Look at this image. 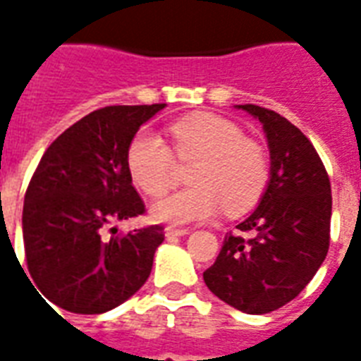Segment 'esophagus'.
Here are the masks:
<instances>
[{"mask_svg": "<svg viewBox=\"0 0 361 361\" xmlns=\"http://www.w3.org/2000/svg\"><path fill=\"white\" fill-rule=\"evenodd\" d=\"M164 234H166V238H180V236H185V234H189V228L166 226V228H164Z\"/></svg>", "mask_w": 361, "mask_h": 361, "instance_id": "1", "label": "esophagus"}]
</instances>
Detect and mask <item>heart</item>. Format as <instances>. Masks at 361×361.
<instances>
[{
  "mask_svg": "<svg viewBox=\"0 0 361 361\" xmlns=\"http://www.w3.org/2000/svg\"><path fill=\"white\" fill-rule=\"evenodd\" d=\"M170 136L178 161H195L189 170L192 185L153 204V219L189 225L212 219L223 208L241 214L260 198L269 178L268 157L236 123L200 112L172 125ZM127 169L135 185L149 197H163L176 181L172 152L152 130H140L130 140Z\"/></svg>",
  "mask_w": 361,
  "mask_h": 361,
  "instance_id": "heart-1",
  "label": "heart"
}]
</instances>
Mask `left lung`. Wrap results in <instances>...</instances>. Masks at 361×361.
I'll return each instance as SVG.
<instances>
[{
    "label": "left lung",
    "instance_id": "obj_1",
    "mask_svg": "<svg viewBox=\"0 0 361 361\" xmlns=\"http://www.w3.org/2000/svg\"><path fill=\"white\" fill-rule=\"evenodd\" d=\"M262 123L269 180L260 202L223 241L204 283L247 314L271 313L300 294L330 247L331 187L319 153L296 125L274 110L236 104Z\"/></svg>",
    "mask_w": 361,
    "mask_h": 361
}]
</instances>
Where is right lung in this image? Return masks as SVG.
Wrapping results in <instances>:
<instances>
[{
	"instance_id": "obj_1",
	"label": "right lung",
	"mask_w": 361,
	"mask_h": 361,
	"mask_svg": "<svg viewBox=\"0 0 361 361\" xmlns=\"http://www.w3.org/2000/svg\"><path fill=\"white\" fill-rule=\"evenodd\" d=\"M164 106L95 110L41 157L25 191L22 232L31 279L58 307L106 313L140 290L152 274L163 226L106 231L146 212L127 169V149L140 125Z\"/></svg>"
}]
</instances>
